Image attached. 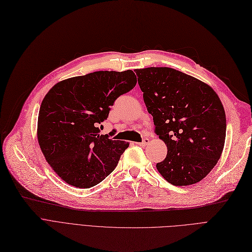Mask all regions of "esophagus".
I'll use <instances>...</instances> for the list:
<instances>
[{
  "label": "esophagus",
  "mask_w": 252,
  "mask_h": 252,
  "mask_svg": "<svg viewBox=\"0 0 252 252\" xmlns=\"http://www.w3.org/2000/svg\"><path fill=\"white\" fill-rule=\"evenodd\" d=\"M149 143V139L148 138H143V140H142V142H140V143H138L140 146H146L147 144Z\"/></svg>",
  "instance_id": "1"
}]
</instances>
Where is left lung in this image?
<instances>
[{"label": "left lung", "instance_id": "1", "mask_svg": "<svg viewBox=\"0 0 252 252\" xmlns=\"http://www.w3.org/2000/svg\"><path fill=\"white\" fill-rule=\"evenodd\" d=\"M136 74L155 132L168 147L158 171L176 187L201 181L224 145L226 118L220 97L209 85L172 68L151 67Z\"/></svg>", "mask_w": 252, "mask_h": 252}]
</instances>
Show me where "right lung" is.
<instances>
[{
  "label": "right lung",
  "instance_id": "1",
  "mask_svg": "<svg viewBox=\"0 0 252 252\" xmlns=\"http://www.w3.org/2000/svg\"><path fill=\"white\" fill-rule=\"evenodd\" d=\"M136 83L132 70L97 71L63 80L47 93L39 110L38 141L63 181L90 189L116 168L128 142L100 135V126L117 97Z\"/></svg>",
  "mask_w": 252,
  "mask_h": 252
}]
</instances>
